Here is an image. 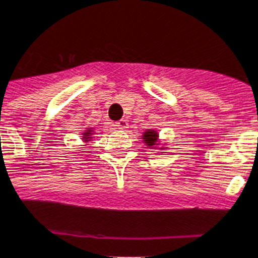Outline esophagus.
<instances>
[{"instance_id": "obj_1", "label": "esophagus", "mask_w": 258, "mask_h": 258, "mask_svg": "<svg viewBox=\"0 0 258 258\" xmlns=\"http://www.w3.org/2000/svg\"><path fill=\"white\" fill-rule=\"evenodd\" d=\"M114 126H116L117 129H120V131H126L127 127H129V124H127L126 120H120L117 121L116 124H114Z\"/></svg>"}]
</instances>
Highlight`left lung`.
Wrapping results in <instances>:
<instances>
[{
  "label": "left lung",
  "mask_w": 258,
  "mask_h": 258,
  "mask_svg": "<svg viewBox=\"0 0 258 258\" xmlns=\"http://www.w3.org/2000/svg\"><path fill=\"white\" fill-rule=\"evenodd\" d=\"M141 138L145 146H148L149 149H153V150H161L162 152L167 146L166 142L159 140V133L155 129H146L141 134Z\"/></svg>",
  "instance_id": "1"
}]
</instances>
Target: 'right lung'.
<instances>
[{
  "instance_id": "add662e5",
  "label": "right lung",
  "mask_w": 258,
  "mask_h": 258,
  "mask_svg": "<svg viewBox=\"0 0 258 258\" xmlns=\"http://www.w3.org/2000/svg\"><path fill=\"white\" fill-rule=\"evenodd\" d=\"M93 136H95V127H86L82 132V141L84 144H88L89 141H92Z\"/></svg>"
}]
</instances>
